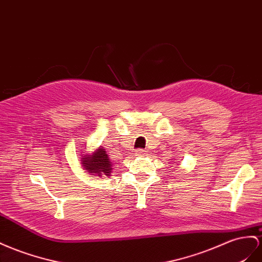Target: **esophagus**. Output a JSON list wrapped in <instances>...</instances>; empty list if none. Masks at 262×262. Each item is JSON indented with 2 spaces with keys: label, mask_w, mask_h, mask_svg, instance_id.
<instances>
[{
  "label": "esophagus",
  "mask_w": 262,
  "mask_h": 262,
  "mask_svg": "<svg viewBox=\"0 0 262 262\" xmlns=\"http://www.w3.org/2000/svg\"><path fill=\"white\" fill-rule=\"evenodd\" d=\"M146 153L145 150H141V148H139V150L136 151V157H142V155H144Z\"/></svg>",
  "instance_id": "obj_1"
}]
</instances>
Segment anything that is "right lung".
I'll return each mask as SVG.
<instances>
[{
    "instance_id": "right-lung-1",
    "label": "right lung",
    "mask_w": 262,
    "mask_h": 262,
    "mask_svg": "<svg viewBox=\"0 0 262 262\" xmlns=\"http://www.w3.org/2000/svg\"><path fill=\"white\" fill-rule=\"evenodd\" d=\"M81 164L87 173L94 176H110L112 171V162L102 146L95 150L94 153L82 155Z\"/></svg>"
}]
</instances>
